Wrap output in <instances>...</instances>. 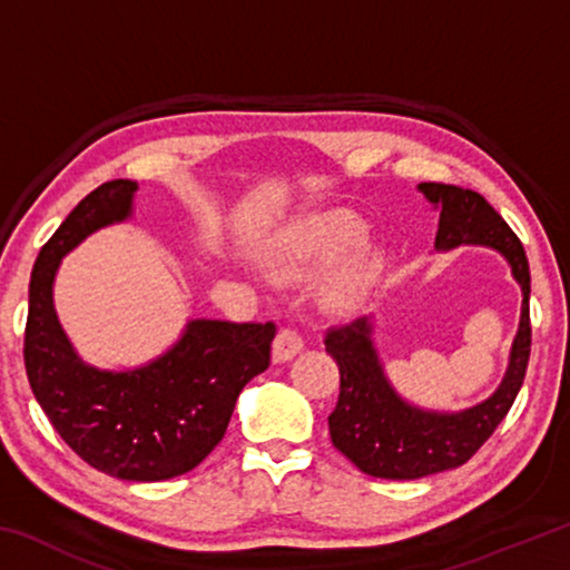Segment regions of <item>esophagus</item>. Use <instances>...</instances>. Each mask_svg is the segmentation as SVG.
I'll return each mask as SVG.
<instances>
[{"instance_id": "esophagus-1", "label": "esophagus", "mask_w": 570, "mask_h": 570, "mask_svg": "<svg viewBox=\"0 0 570 570\" xmlns=\"http://www.w3.org/2000/svg\"><path fill=\"white\" fill-rule=\"evenodd\" d=\"M304 350V340H302V334L298 332H294V330H282L276 334V340H274V362H288V360H294V356Z\"/></svg>"}]
</instances>
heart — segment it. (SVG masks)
Here are the masks:
<instances>
[{
  "label": "heart",
  "mask_w": 570,
  "mask_h": 570,
  "mask_svg": "<svg viewBox=\"0 0 570 570\" xmlns=\"http://www.w3.org/2000/svg\"><path fill=\"white\" fill-rule=\"evenodd\" d=\"M364 238V224L346 210L316 214L296 220L282 230L266 250L268 264L276 274L298 278L312 276L336 262ZM382 272V258L374 254H356L350 258L326 286V302L336 308H352L362 302Z\"/></svg>",
  "instance_id": "b5f03b06"
}]
</instances>
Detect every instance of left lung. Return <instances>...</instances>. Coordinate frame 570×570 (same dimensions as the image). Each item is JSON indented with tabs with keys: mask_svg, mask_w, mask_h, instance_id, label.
Segmentation results:
<instances>
[{
	"mask_svg": "<svg viewBox=\"0 0 570 570\" xmlns=\"http://www.w3.org/2000/svg\"><path fill=\"white\" fill-rule=\"evenodd\" d=\"M420 190L442 208L435 246L480 244L500 250L523 288V308L503 384L493 397L462 412L412 407L392 390L372 344V316L326 330V352L340 364V400L330 414L332 445L366 475L384 480L435 475L468 462L513 407L530 356V272L520 238L475 190L445 183H420Z\"/></svg>",
	"mask_w": 570,
	"mask_h": 570,
	"instance_id": "obj_1",
	"label": "left lung"
}]
</instances>
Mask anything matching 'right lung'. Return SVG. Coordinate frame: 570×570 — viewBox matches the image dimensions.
<instances>
[{"label":"right lung","mask_w":570,"mask_h":570,"mask_svg":"<svg viewBox=\"0 0 570 570\" xmlns=\"http://www.w3.org/2000/svg\"><path fill=\"white\" fill-rule=\"evenodd\" d=\"M135 180H110L75 206L30 278L27 380L67 445L110 478L156 482L204 462L226 435L240 390L272 362L274 322L193 320L176 346L130 372L85 364L57 322L52 284L85 236L132 214Z\"/></svg>","instance_id":"add662e5"}]
</instances>
